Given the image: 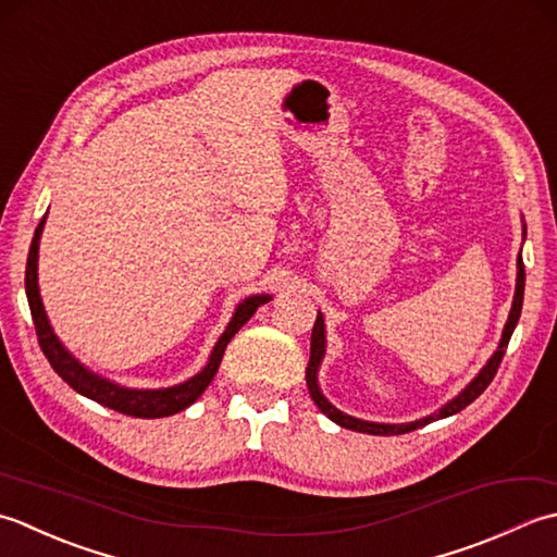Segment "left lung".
I'll return each mask as SVG.
<instances>
[{"mask_svg": "<svg viewBox=\"0 0 557 557\" xmlns=\"http://www.w3.org/2000/svg\"><path fill=\"white\" fill-rule=\"evenodd\" d=\"M521 228H524V237H527V223H521ZM524 281H527L524 262H521V252H519L515 300H512V310H509V317H507L505 329H503L500 344H497V350L491 358H487V362L481 368V372L475 374V377L457 396H454V399H449L445 406L437 408L435 413H430L425 418H418V421H411V423L362 421V418L338 411V408L326 399V396L320 389V366H322L324 354H326V332H324V314L317 312V322L312 326V342H310V362H308V370H305V377H308V389H310L312 401L329 418V421H334L336 425H342L346 430H356V433H368V435H404V433H411V430H418V428H423V425L433 423V421H440V418H449L454 413H459L461 408H467L471 401L479 399V396L485 392L487 384L493 382L497 368H500L505 348L509 344V338H512V332H515V326L519 322V314H521V302H524Z\"/></svg>", "mask_w": 557, "mask_h": 557, "instance_id": "8db88e82", "label": "left lung"}]
</instances>
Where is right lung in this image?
<instances>
[{
  "mask_svg": "<svg viewBox=\"0 0 557 557\" xmlns=\"http://www.w3.org/2000/svg\"><path fill=\"white\" fill-rule=\"evenodd\" d=\"M45 219H48V213L42 215V221L36 228V235H33V243L28 249V264H26V298H28V308L33 314V324H36L38 344L42 348L45 358L50 360L52 370L60 374V377L70 384L74 392L86 396V399L98 401L100 406L112 408V411H120L124 416L165 418V416L185 411L187 406L195 404L203 394V389L211 384L213 374L219 372L225 346L231 344V338L240 332L243 324L257 312L259 305L271 300V295L262 293V295H249V298H245L243 302H237L228 326H225V332L221 334V338L215 342V346L211 350L207 366H203L195 374V377L173 384V387H163V389L122 387V384L103 377V374L88 370L82 360H78L74 354H70V348L60 342V336L54 334V329L48 320V312H45V305L40 298V286H38V249H40V235L45 228Z\"/></svg>",
  "mask_w": 557,
  "mask_h": 557,
  "instance_id": "1",
  "label": "right lung"
}]
</instances>
